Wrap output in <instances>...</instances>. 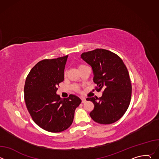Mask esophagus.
I'll return each mask as SVG.
<instances>
[{"mask_svg":"<svg viewBox=\"0 0 159 159\" xmlns=\"http://www.w3.org/2000/svg\"><path fill=\"white\" fill-rule=\"evenodd\" d=\"M86 101L85 98H82V103H85Z\"/></svg>","mask_w":159,"mask_h":159,"instance_id":"obj_1","label":"esophagus"}]
</instances>
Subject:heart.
Here are the masks:
<instances>
[{"label":"heart","mask_w":159,"mask_h":159,"mask_svg":"<svg viewBox=\"0 0 159 159\" xmlns=\"http://www.w3.org/2000/svg\"><path fill=\"white\" fill-rule=\"evenodd\" d=\"M85 66L84 65H79V69H80V68H81V67H82V66Z\"/></svg>","instance_id":"b5f03b06"}]
</instances>
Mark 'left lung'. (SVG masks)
I'll return each instance as SVG.
<instances>
[{"label": "left lung", "instance_id": "obj_1", "mask_svg": "<svg viewBox=\"0 0 159 159\" xmlns=\"http://www.w3.org/2000/svg\"><path fill=\"white\" fill-rule=\"evenodd\" d=\"M81 58L92 67L96 90L103 89L101 98L86 99L94 105L90 116L103 125L117 121L128 109L131 97L132 88L126 66L119 56L104 49L84 52Z\"/></svg>", "mask_w": 159, "mask_h": 159}]
</instances>
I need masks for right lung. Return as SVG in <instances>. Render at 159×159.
<instances>
[{"instance_id": "1", "label": "right lung", "mask_w": 159, "mask_h": 159, "mask_svg": "<svg viewBox=\"0 0 159 159\" xmlns=\"http://www.w3.org/2000/svg\"><path fill=\"white\" fill-rule=\"evenodd\" d=\"M68 55L45 59L36 63L27 76L25 100L35 123L49 132L58 133L72 125L75 109L81 99L75 95L61 99L57 94L58 85L63 81Z\"/></svg>"}]
</instances>
